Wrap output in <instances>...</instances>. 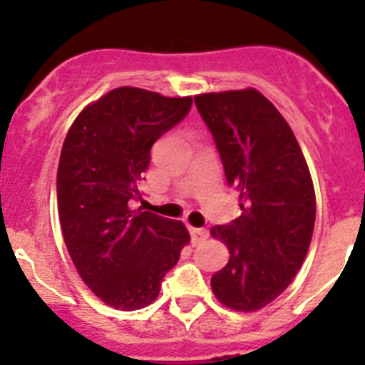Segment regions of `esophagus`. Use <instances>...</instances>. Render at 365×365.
<instances>
[{"label": "esophagus", "instance_id": "1", "mask_svg": "<svg viewBox=\"0 0 365 365\" xmlns=\"http://www.w3.org/2000/svg\"><path fill=\"white\" fill-rule=\"evenodd\" d=\"M189 233H190V238H192L194 244H197V242H201L203 238H206L208 231H206L205 227H189Z\"/></svg>", "mask_w": 365, "mask_h": 365}]
</instances>
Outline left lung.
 Returning <instances> with one entry per match:
<instances>
[{
  "label": "left lung",
  "mask_w": 365,
  "mask_h": 365,
  "mask_svg": "<svg viewBox=\"0 0 365 365\" xmlns=\"http://www.w3.org/2000/svg\"><path fill=\"white\" fill-rule=\"evenodd\" d=\"M194 102L227 185L240 190V217L212 227L230 249L212 289L226 307L257 311L292 284L307 256L316 219L311 173L288 121L257 90L203 93Z\"/></svg>",
  "instance_id": "left-lung-1"
}]
</instances>
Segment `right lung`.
Listing matches in <instances>:
<instances>
[{
    "label": "right lung",
    "instance_id": "1",
    "mask_svg": "<svg viewBox=\"0 0 365 365\" xmlns=\"http://www.w3.org/2000/svg\"><path fill=\"white\" fill-rule=\"evenodd\" d=\"M192 98L116 88L70 127L58 165V213L81 279L114 309H141L190 240L180 220L130 208L153 143L187 116Z\"/></svg>",
    "mask_w": 365,
    "mask_h": 365
}]
</instances>
